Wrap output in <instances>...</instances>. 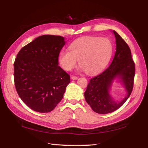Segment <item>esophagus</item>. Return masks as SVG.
Segmentation results:
<instances>
[{"mask_svg": "<svg viewBox=\"0 0 148 148\" xmlns=\"http://www.w3.org/2000/svg\"><path fill=\"white\" fill-rule=\"evenodd\" d=\"M77 76H71V79H72V80H76V79H77Z\"/></svg>", "mask_w": 148, "mask_h": 148, "instance_id": "1", "label": "esophagus"}]
</instances>
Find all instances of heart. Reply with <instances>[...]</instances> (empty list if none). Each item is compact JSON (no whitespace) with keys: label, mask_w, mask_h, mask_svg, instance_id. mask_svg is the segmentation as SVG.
I'll list each match as a JSON object with an SVG mask.
<instances>
[{"label":"heart","mask_w":148,"mask_h":148,"mask_svg":"<svg viewBox=\"0 0 148 148\" xmlns=\"http://www.w3.org/2000/svg\"><path fill=\"white\" fill-rule=\"evenodd\" d=\"M70 51L63 50L58 55V62L65 71H71L77 65L88 74H96L104 69L112 54V46L105 37L86 36L72 42Z\"/></svg>","instance_id":"obj_1"}]
</instances>
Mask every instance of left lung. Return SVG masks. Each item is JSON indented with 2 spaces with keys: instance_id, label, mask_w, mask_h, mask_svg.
Listing matches in <instances>:
<instances>
[{
  "instance_id": "8db88e82",
  "label": "left lung",
  "mask_w": 148,
  "mask_h": 148,
  "mask_svg": "<svg viewBox=\"0 0 148 148\" xmlns=\"http://www.w3.org/2000/svg\"><path fill=\"white\" fill-rule=\"evenodd\" d=\"M112 32L116 47L111 64L101 74L90 80L84 92V98L93 111L102 114L116 111L127 101L132 92L136 71L129 46L116 31ZM116 78L121 81L127 92L126 96L121 101H115L109 94Z\"/></svg>"
}]
</instances>
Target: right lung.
<instances>
[{
    "mask_svg": "<svg viewBox=\"0 0 148 148\" xmlns=\"http://www.w3.org/2000/svg\"><path fill=\"white\" fill-rule=\"evenodd\" d=\"M64 37L44 35L23 47L14 63L15 88L34 111L49 112L61 101L70 76L58 65Z\"/></svg>",
    "mask_w": 148,
    "mask_h": 148,
    "instance_id": "add662e5",
    "label": "right lung"
}]
</instances>
